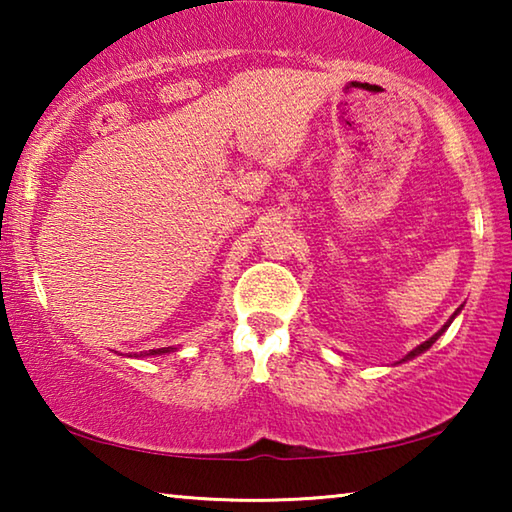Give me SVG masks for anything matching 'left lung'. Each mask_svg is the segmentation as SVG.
<instances>
[{"label": "left lung", "mask_w": 512, "mask_h": 512, "mask_svg": "<svg viewBox=\"0 0 512 512\" xmlns=\"http://www.w3.org/2000/svg\"><path fill=\"white\" fill-rule=\"evenodd\" d=\"M461 309H463V305H461V307H458V309L454 311V314H452V316H449V320H447V323H445L443 327H440V329H438V332L431 336V339H427V341H424V343H420V345H418V348H413V350H411L409 354H406V357H404V359H400V361H397V363L411 361V359H415V357H420V354H424V352H427V350L431 348V345H433V343H436V341L440 339V336H443V334L447 332V327H449V325H452V320H454V318H456L458 314H461Z\"/></svg>", "instance_id": "left-lung-1"}]
</instances>
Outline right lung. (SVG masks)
<instances>
[{"label": "right lung", "mask_w": 512, "mask_h": 512, "mask_svg": "<svg viewBox=\"0 0 512 512\" xmlns=\"http://www.w3.org/2000/svg\"><path fill=\"white\" fill-rule=\"evenodd\" d=\"M173 350L176 348H158V350H149V352H140V354H128V357H158V354H167Z\"/></svg>", "instance_id": "obj_1"}]
</instances>
